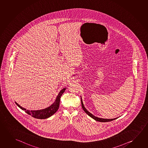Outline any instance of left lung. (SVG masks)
Segmentation results:
<instances>
[{"label": "left lung", "instance_id": "left-lung-1", "mask_svg": "<svg viewBox=\"0 0 148 148\" xmlns=\"http://www.w3.org/2000/svg\"><path fill=\"white\" fill-rule=\"evenodd\" d=\"M81 102H82V108L83 110H84V111L86 112V113L88 114L89 116H90L91 117L94 119V120L97 121H99V122H103V123H105V122H109V121H114L115 119H116L117 118H113V119H105V118H98L97 117L93 115V114H91L90 112L88 111L85 108L84 103L82 102V98L81 97Z\"/></svg>", "mask_w": 148, "mask_h": 148}]
</instances>
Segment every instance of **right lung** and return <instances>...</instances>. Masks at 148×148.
<instances>
[{
	"instance_id": "obj_1",
	"label": "right lung",
	"mask_w": 148,
	"mask_h": 148,
	"mask_svg": "<svg viewBox=\"0 0 148 148\" xmlns=\"http://www.w3.org/2000/svg\"><path fill=\"white\" fill-rule=\"evenodd\" d=\"M66 88H64L60 91L58 95H57V97L55 99V102L52 105H51L50 107H48L43 109L39 110H35V111H30L28 110H26L22 107H21L20 105H18L17 102H15L16 105L19 107L21 109L25 111V112L27 114H29L30 115L37 119H46L49 118L55 113L57 111L59 107V103H60V100L62 94L64 93L66 90Z\"/></svg>"
}]
</instances>
